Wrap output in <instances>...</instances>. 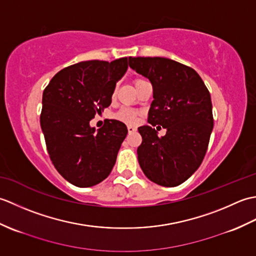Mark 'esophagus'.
Listing matches in <instances>:
<instances>
[{"instance_id":"1","label":"esophagus","mask_w":256,"mask_h":256,"mask_svg":"<svg viewBox=\"0 0 256 256\" xmlns=\"http://www.w3.org/2000/svg\"><path fill=\"white\" fill-rule=\"evenodd\" d=\"M128 133H134L135 131H136V128L132 126V125H128Z\"/></svg>"}]
</instances>
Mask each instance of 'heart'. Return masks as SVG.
Wrapping results in <instances>:
<instances>
[{"instance_id":"heart-1","label":"heart","mask_w":256,"mask_h":256,"mask_svg":"<svg viewBox=\"0 0 256 256\" xmlns=\"http://www.w3.org/2000/svg\"><path fill=\"white\" fill-rule=\"evenodd\" d=\"M142 80V79H138L135 80V82ZM114 96V91L112 94V96ZM140 111L136 110V108H128V106H122L121 108L113 114V118L118 120L120 122H123L125 124H134L138 122V116H140Z\"/></svg>"}]
</instances>
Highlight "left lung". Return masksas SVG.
<instances>
[{
  "label": "left lung",
  "instance_id": "8db88e82",
  "mask_svg": "<svg viewBox=\"0 0 256 256\" xmlns=\"http://www.w3.org/2000/svg\"><path fill=\"white\" fill-rule=\"evenodd\" d=\"M130 67L148 78L154 100L148 121L167 130L140 126L138 148L145 176L164 187L186 182L204 160L214 128L210 92L200 76L186 64L162 57H128Z\"/></svg>",
  "mask_w": 256,
  "mask_h": 256
}]
</instances>
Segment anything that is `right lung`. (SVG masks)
<instances>
[{
    "label": "right lung",
    "mask_w": 256,
    "mask_h": 256,
    "mask_svg": "<svg viewBox=\"0 0 256 256\" xmlns=\"http://www.w3.org/2000/svg\"><path fill=\"white\" fill-rule=\"evenodd\" d=\"M128 57L111 62L89 60L54 76L42 94L40 126L52 165L70 184L91 187L110 175L128 128L106 120L96 132L90 121L111 104Z\"/></svg>",
    "instance_id": "right-lung-1"
}]
</instances>
